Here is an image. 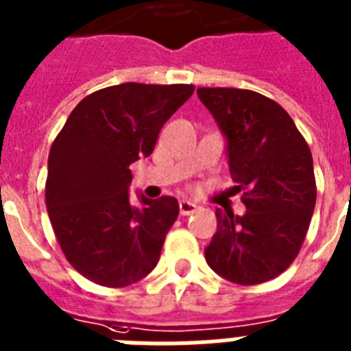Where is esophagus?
Masks as SVG:
<instances>
[{
    "label": "esophagus",
    "mask_w": 351,
    "mask_h": 351,
    "mask_svg": "<svg viewBox=\"0 0 351 351\" xmlns=\"http://www.w3.org/2000/svg\"><path fill=\"white\" fill-rule=\"evenodd\" d=\"M179 211H181V215H192L197 211V204L190 201H181L179 202Z\"/></svg>",
    "instance_id": "1"
}]
</instances>
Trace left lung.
I'll return each instance as SVG.
<instances>
[{"label":"left lung","instance_id":"left-lung-1","mask_svg":"<svg viewBox=\"0 0 351 351\" xmlns=\"http://www.w3.org/2000/svg\"><path fill=\"white\" fill-rule=\"evenodd\" d=\"M226 138L230 172L244 215L217 210V233L204 249L219 276L256 285L282 274L300 253L315 208L312 154L280 104L260 93L199 88Z\"/></svg>","mask_w":351,"mask_h":351}]
</instances>
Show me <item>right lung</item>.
Returning a JSON list of instances; mask_svg holds the SVG:
<instances>
[{
  "mask_svg": "<svg viewBox=\"0 0 351 351\" xmlns=\"http://www.w3.org/2000/svg\"><path fill=\"white\" fill-rule=\"evenodd\" d=\"M192 84L125 82L78 102L48 156L46 208L66 260L104 287L140 282L158 265L179 215L173 197L130 204V165L149 158Z\"/></svg>",
  "mask_w": 351,
  "mask_h": 351,
  "instance_id": "obj_1",
  "label": "right lung"
}]
</instances>
